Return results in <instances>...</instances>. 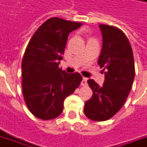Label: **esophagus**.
<instances>
[{
	"label": "esophagus",
	"mask_w": 147,
	"mask_h": 147,
	"mask_svg": "<svg viewBox=\"0 0 147 147\" xmlns=\"http://www.w3.org/2000/svg\"><path fill=\"white\" fill-rule=\"evenodd\" d=\"M81 84H82V86H86V85H87V78L83 77V80H82V82H81Z\"/></svg>",
	"instance_id": "1"
}]
</instances>
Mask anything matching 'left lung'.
I'll list each match as a JSON object with an SVG mask.
<instances>
[{
  "label": "left lung",
  "mask_w": 147,
  "mask_h": 147,
  "mask_svg": "<svg viewBox=\"0 0 147 147\" xmlns=\"http://www.w3.org/2000/svg\"><path fill=\"white\" fill-rule=\"evenodd\" d=\"M102 48L98 64L103 68L105 81L99 86L87 80L93 95L86 101L84 113L89 119L104 121L117 113L126 101L135 79L132 49L122 30L108 25H99Z\"/></svg>",
  "instance_id": "obj_1"
}]
</instances>
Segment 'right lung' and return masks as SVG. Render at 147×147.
Listing matches in <instances>:
<instances>
[{
  "mask_svg": "<svg viewBox=\"0 0 147 147\" xmlns=\"http://www.w3.org/2000/svg\"><path fill=\"white\" fill-rule=\"evenodd\" d=\"M81 23L60 18L49 19L28 43L22 61V88L31 113L42 120L59 117L64 99L80 86L83 77L59 68L69 34Z\"/></svg>",
  "mask_w": 147,
  "mask_h": 147,
  "instance_id": "add662e5",
  "label": "right lung"
}]
</instances>
